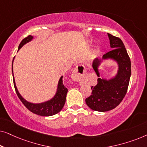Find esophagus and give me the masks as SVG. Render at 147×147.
<instances>
[{"instance_id": "34e87169", "label": "esophagus", "mask_w": 147, "mask_h": 147, "mask_svg": "<svg viewBox=\"0 0 147 147\" xmlns=\"http://www.w3.org/2000/svg\"><path fill=\"white\" fill-rule=\"evenodd\" d=\"M86 74V67L83 65H78L72 72L71 77L74 81L79 82L82 81L83 78L85 77Z\"/></svg>"}]
</instances>
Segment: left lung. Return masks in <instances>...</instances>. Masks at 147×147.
I'll use <instances>...</instances> for the list:
<instances>
[{
  "label": "left lung",
  "instance_id": "8db88e82",
  "mask_svg": "<svg viewBox=\"0 0 147 147\" xmlns=\"http://www.w3.org/2000/svg\"><path fill=\"white\" fill-rule=\"evenodd\" d=\"M111 51L103 55V59L110 58L117 62L118 71L115 78L106 80L98 78V83L92 86V94L86 99L87 105L92 110L98 112H106L115 108L122 101L127 92L131 75V63L123 42L119 37L108 33ZM101 60L96 59L93 68L100 77L98 67Z\"/></svg>",
  "mask_w": 147,
  "mask_h": 147
}]
</instances>
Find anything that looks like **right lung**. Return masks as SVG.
I'll use <instances>...</instances> for the list:
<instances>
[{
    "label": "right lung",
    "instance_id": "add662e5",
    "mask_svg": "<svg viewBox=\"0 0 147 147\" xmlns=\"http://www.w3.org/2000/svg\"><path fill=\"white\" fill-rule=\"evenodd\" d=\"M33 38V36L29 35L28 37H25V39L22 40L21 43L19 44V49L18 50L21 49L25 44L28 43V42H29L30 41H31ZM12 71H13V68H12ZM13 76L14 86H15L16 93H17L18 97H19L20 100L22 102V103L25 105V107L27 108L28 110H30V111L33 112V113L42 116H49L57 114L58 112L61 111L62 108H63L65 102L66 95H67V89L63 84V80H62L63 79V76H61V78H60L59 83H58L57 90L55 96H54L51 100H49V101L43 102V103L41 104H33L26 101V100L21 96V94L19 93V92H18L17 86L15 85V79H14L13 71Z\"/></svg>",
    "mask_w": 147,
    "mask_h": 147
}]
</instances>
